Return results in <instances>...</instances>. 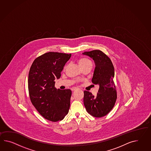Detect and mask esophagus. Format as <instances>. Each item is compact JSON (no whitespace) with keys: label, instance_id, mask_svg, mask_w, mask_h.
I'll return each mask as SVG.
<instances>
[{"label":"esophagus","instance_id":"1","mask_svg":"<svg viewBox=\"0 0 151 151\" xmlns=\"http://www.w3.org/2000/svg\"><path fill=\"white\" fill-rule=\"evenodd\" d=\"M77 89H78V88H77V87H72V88H71V89L72 91H74L76 90Z\"/></svg>","mask_w":151,"mask_h":151}]
</instances>
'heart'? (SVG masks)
<instances>
[{
	"label": "heart",
	"mask_w": 151,
	"mask_h": 151,
	"mask_svg": "<svg viewBox=\"0 0 151 151\" xmlns=\"http://www.w3.org/2000/svg\"><path fill=\"white\" fill-rule=\"evenodd\" d=\"M89 63H91V62L88 59H86V58H81L79 60V64L81 66H83L85 64H88Z\"/></svg>",
	"instance_id": "1"
}]
</instances>
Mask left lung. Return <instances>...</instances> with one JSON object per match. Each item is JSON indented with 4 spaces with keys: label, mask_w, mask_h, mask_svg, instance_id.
Masks as SVG:
<instances>
[{
    "label": "left lung",
    "mask_w": 151,
    "mask_h": 151,
    "mask_svg": "<svg viewBox=\"0 0 151 151\" xmlns=\"http://www.w3.org/2000/svg\"><path fill=\"white\" fill-rule=\"evenodd\" d=\"M82 55L92 58L95 63L92 83L99 86L96 96L84 91L83 102L88 113L95 117L108 114L114 107L117 93L114 82V67L111 59L100 50L85 52Z\"/></svg>",
    "instance_id": "1"
}]
</instances>
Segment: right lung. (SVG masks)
<instances>
[{
  "label": "right lung",
  "mask_w": 151,
  "mask_h": 151,
  "mask_svg": "<svg viewBox=\"0 0 151 151\" xmlns=\"http://www.w3.org/2000/svg\"><path fill=\"white\" fill-rule=\"evenodd\" d=\"M71 54L50 52L34 60L28 75V90L34 106L44 117L61 121L69 112L71 91L57 89L55 79L61 76Z\"/></svg>",
  "instance_id": "add662e5"
}]
</instances>
